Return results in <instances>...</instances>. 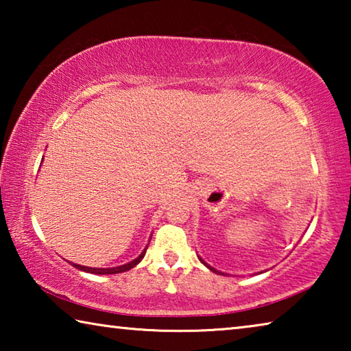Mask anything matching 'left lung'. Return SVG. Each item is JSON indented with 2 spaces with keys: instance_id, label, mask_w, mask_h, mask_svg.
I'll return each instance as SVG.
<instances>
[{
  "instance_id": "left-lung-1",
  "label": "left lung",
  "mask_w": 351,
  "mask_h": 351,
  "mask_svg": "<svg viewBox=\"0 0 351 351\" xmlns=\"http://www.w3.org/2000/svg\"><path fill=\"white\" fill-rule=\"evenodd\" d=\"M199 261H201V263H203V265L206 266V268H209V269H210L212 272H215V274H219V276H226V274H224V272H221V271H217L215 268H212V266H210V265H207V263H206V261H204L203 258H201V257H199Z\"/></svg>"
}]
</instances>
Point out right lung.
<instances>
[{"label":"right lung","instance_id":"1","mask_svg":"<svg viewBox=\"0 0 351 351\" xmlns=\"http://www.w3.org/2000/svg\"><path fill=\"white\" fill-rule=\"evenodd\" d=\"M148 245H150V243H148ZM148 245L145 246L144 251H142V252L139 254V257H136L133 261H128V263H125V265L114 266V268H90V266L74 265V268L80 269V271H85V272H91V274H100V276H102V274H119V272H125V271H128V269L134 268V266L138 265L142 258H144V255H145V252H147Z\"/></svg>","mask_w":351,"mask_h":351}]
</instances>
